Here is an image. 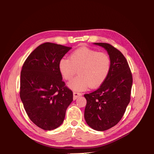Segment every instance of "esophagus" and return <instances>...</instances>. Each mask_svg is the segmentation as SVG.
<instances>
[{"label":"esophagus","mask_w":154,"mask_h":154,"mask_svg":"<svg viewBox=\"0 0 154 154\" xmlns=\"http://www.w3.org/2000/svg\"><path fill=\"white\" fill-rule=\"evenodd\" d=\"M82 94L79 92H73V100H76L78 97H81Z\"/></svg>","instance_id":"34e87169"}]
</instances>
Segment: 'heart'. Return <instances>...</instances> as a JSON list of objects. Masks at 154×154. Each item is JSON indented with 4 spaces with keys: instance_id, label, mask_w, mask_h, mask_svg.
<instances>
[{
    "instance_id": "heart-1",
    "label": "heart",
    "mask_w": 154,
    "mask_h": 154,
    "mask_svg": "<svg viewBox=\"0 0 154 154\" xmlns=\"http://www.w3.org/2000/svg\"><path fill=\"white\" fill-rule=\"evenodd\" d=\"M110 65V59L106 54L81 48L72 52L69 59H61L58 67L65 80L71 79L78 70L79 75L68 83V87L79 91L89 86L93 89L100 87L109 74Z\"/></svg>"
}]
</instances>
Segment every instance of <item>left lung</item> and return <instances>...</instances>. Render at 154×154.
Wrapping results in <instances>:
<instances>
[{
	"instance_id": "obj_1",
	"label": "left lung",
	"mask_w": 154,
	"mask_h": 154,
	"mask_svg": "<svg viewBox=\"0 0 154 154\" xmlns=\"http://www.w3.org/2000/svg\"><path fill=\"white\" fill-rule=\"evenodd\" d=\"M105 50L110 59L109 74L99 89L84 94L87 100L84 117L97 131L109 130L119 123L130 100L132 75L125 57L106 43H93Z\"/></svg>"
}]
</instances>
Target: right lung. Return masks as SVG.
Here are the masks:
<instances>
[{
    "instance_id": "add662e5",
    "label": "right lung",
    "mask_w": 154,
    "mask_h": 154,
    "mask_svg": "<svg viewBox=\"0 0 154 154\" xmlns=\"http://www.w3.org/2000/svg\"><path fill=\"white\" fill-rule=\"evenodd\" d=\"M71 49L60 44L44 43L27 57L20 73V97L28 117L45 130L63 123L73 92L65 86L58 64Z\"/></svg>"
}]
</instances>
